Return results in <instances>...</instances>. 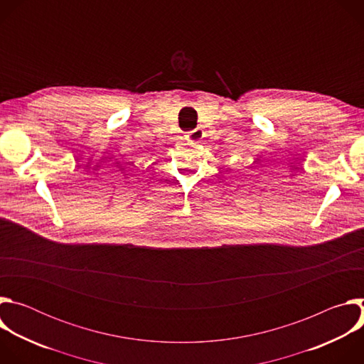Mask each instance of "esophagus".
Listing matches in <instances>:
<instances>
[{"mask_svg": "<svg viewBox=\"0 0 364 364\" xmlns=\"http://www.w3.org/2000/svg\"><path fill=\"white\" fill-rule=\"evenodd\" d=\"M203 136H204V132L200 128H196V129L187 132V138L190 142H200L203 139Z\"/></svg>", "mask_w": 364, "mask_h": 364, "instance_id": "1", "label": "esophagus"}]
</instances>
